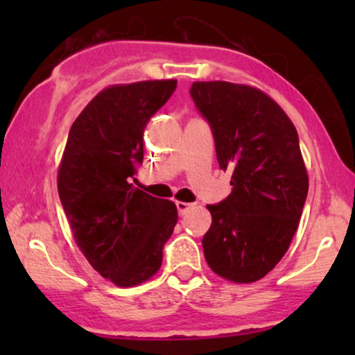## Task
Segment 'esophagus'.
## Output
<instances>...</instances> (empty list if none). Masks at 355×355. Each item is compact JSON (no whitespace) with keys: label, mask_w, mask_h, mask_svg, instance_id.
Wrapping results in <instances>:
<instances>
[{"label":"esophagus","mask_w":355,"mask_h":355,"mask_svg":"<svg viewBox=\"0 0 355 355\" xmlns=\"http://www.w3.org/2000/svg\"><path fill=\"white\" fill-rule=\"evenodd\" d=\"M192 207V203H186V202H176V208L179 211V215H186V213L189 211V208Z\"/></svg>","instance_id":"obj_1"}]
</instances>
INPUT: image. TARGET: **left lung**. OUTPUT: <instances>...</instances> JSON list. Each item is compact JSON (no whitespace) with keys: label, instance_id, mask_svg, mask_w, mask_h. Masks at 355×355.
<instances>
[{"label":"left lung","instance_id":"obj_1","mask_svg":"<svg viewBox=\"0 0 355 355\" xmlns=\"http://www.w3.org/2000/svg\"><path fill=\"white\" fill-rule=\"evenodd\" d=\"M191 96L232 186L225 200L208 205L205 260L223 278L254 283L289 249L307 198L297 130L279 105L254 87L193 82Z\"/></svg>","mask_w":355,"mask_h":355}]
</instances>
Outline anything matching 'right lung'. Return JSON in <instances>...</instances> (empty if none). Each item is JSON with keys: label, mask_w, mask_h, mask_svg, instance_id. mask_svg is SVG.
<instances>
[{"label": "right lung", "mask_w": 355, "mask_h": 355, "mask_svg": "<svg viewBox=\"0 0 355 355\" xmlns=\"http://www.w3.org/2000/svg\"><path fill=\"white\" fill-rule=\"evenodd\" d=\"M176 80H145L100 92L71 125L58 192L89 263L116 286L144 283L162 266L176 205L130 184L144 162V130Z\"/></svg>", "instance_id": "1"}]
</instances>
